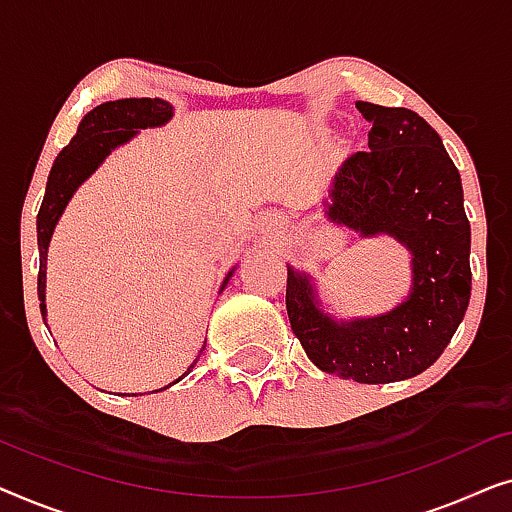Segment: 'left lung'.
I'll return each mask as SVG.
<instances>
[{"mask_svg": "<svg viewBox=\"0 0 512 512\" xmlns=\"http://www.w3.org/2000/svg\"><path fill=\"white\" fill-rule=\"evenodd\" d=\"M368 151L349 156L324 216L359 237H394L410 254V291L389 312L338 319L312 275L289 268L286 312L314 366L342 380L387 384L424 373L450 345L471 300V223L459 170L415 111L356 102Z\"/></svg>", "mask_w": 512, "mask_h": 512, "instance_id": "8db88e82", "label": "left lung"}]
</instances>
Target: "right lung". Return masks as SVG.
<instances>
[{
	"instance_id": "right-lung-1",
	"label": "right lung",
	"mask_w": 512,
	"mask_h": 512,
	"mask_svg": "<svg viewBox=\"0 0 512 512\" xmlns=\"http://www.w3.org/2000/svg\"><path fill=\"white\" fill-rule=\"evenodd\" d=\"M172 116H174V107L167 100H160V97H128V100L104 102L81 118L79 130H76L72 142L58 153V158H55V163L51 167V174H48L46 195L37 216V242H39V256H41L37 291L41 300V317H44V324L48 314L46 312L48 247H51L53 230L58 226L60 216L67 209L69 200L74 198L76 188H79L83 181H86L90 174H93L97 167L107 160L111 151L118 149V146L128 144L132 137L139 135V130L160 128V125L170 123ZM235 270L237 268L230 270L226 279H223L221 291L226 289ZM202 349H205V345H202ZM198 359L188 366V370L179 377V380H184V377L191 373ZM179 380L170 382L163 389H170L172 384H177ZM163 389H156V391H163Z\"/></svg>"
}]
</instances>
